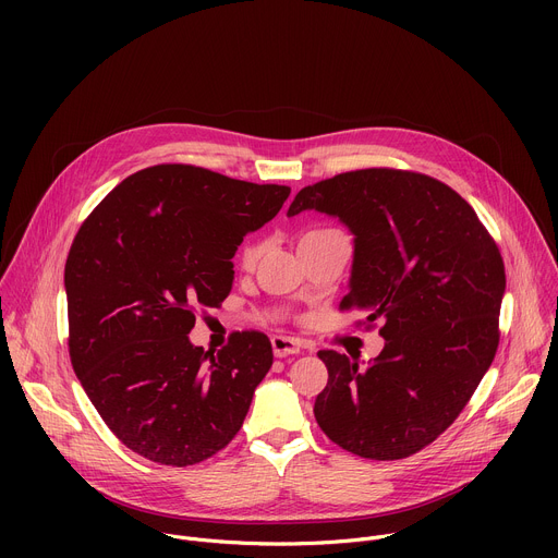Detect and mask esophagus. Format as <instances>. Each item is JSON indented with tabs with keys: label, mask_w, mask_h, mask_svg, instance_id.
<instances>
[{
	"label": "esophagus",
	"mask_w": 558,
	"mask_h": 558,
	"mask_svg": "<svg viewBox=\"0 0 558 558\" xmlns=\"http://www.w3.org/2000/svg\"><path fill=\"white\" fill-rule=\"evenodd\" d=\"M271 347H274V355L276 357H287L293 353H300L302 344L295 338H287V336H274L271 338Z\"/></svg>",
	"instance_id": "esophagus-1"
}]
</instances>
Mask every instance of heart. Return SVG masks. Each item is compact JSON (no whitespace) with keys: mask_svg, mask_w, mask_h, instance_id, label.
<instances>
[{"mask_svg":"<svg viewBox=\"0 0 558 558\" xmlns=\"http://www.w3.org/2000/svg\"><path fill=\"white\" fill-rule=\"evenodd\" d=\"M336 231H338V229H331V227H320V229L304 231V233L300 235L298 245H302V243H306V241H313V238H323V235L336 233ZM258 254H260V245L254 243V241H250V243H245L243 250H241V263H243L245 267H254V263L258 260Z\"/></svg>","mask_w":558,"mask_h":558,"instance_id":"b5f03b06","label":"heart"}]
</instances>
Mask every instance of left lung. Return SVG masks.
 Here are the masks:
<instances>
[{"label": "left lung", "mask_w": 558, "mask_h": 558, "mask_svg": "<svg viewBox=\"0 0 558 558\" xmlns=\"http://www.w3.org/2000/svg\"><path fill=\"white\" fill-rule=\"evenodd\" d=\"M338 216L355 233L351 291L386 340L366 366L320 351L329 381L313 413L340 448L377 461L433 444L463 411L499 347L506 267L495 238L446 183L392 168L300 190L287 211Z\"/></svg>", "instance_id": "1"}]
</instances>
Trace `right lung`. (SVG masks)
Wrapping results in <instances>:
<instances>
[{
  "instance_id": "add662e5",
  "label": "right lung",
  "mask_w": 558,
  "mask_h": 558,
  "mask_svg": "<svg viewBox=\"0 0 558 558\" xmlns=\"http://www.w3.org/2000/svg\"><path fill=\"white\" fill-rule=\"evenodd\" d=\"M287 185L163 163L119 183L78 227L65 260L72 368L136 454L192 465L241 430L274 364L260 331L194 347L198 306L231 291L233 254L289 198Z\"/></svg>"
}]
</instances>
